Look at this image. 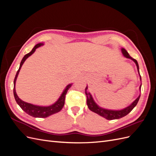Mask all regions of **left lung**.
<instances>
[{
  "label": "left lung",
  "instance_id": "1",
  "mask_svg": "<svg viewBox=\"0 0 156 156\" xmlns=\"http://www.w3.org/2000/svg\"><path fill=\"white\" fill-rule=\"evenodd\" d=\"M122 53H123V55H124V56H126V58H131V60H133L134 61L136 65V68H137L138 72L139 73V64H138L137 61H136L135 59L132 58L131 56H130V55H129L128 53H127L126 49H122ZM139 75H140V73H139ZM140 78L141 80L140 75ZM140 87H141V84L140 86ZM87 89H88V87L87 86V87L85 88V94H86L87 98V105H88V107L89 108V109L92 111V112L96 113V114L100 115L101 116L104 117L105 119H106L107 120H111L120 119V118L124 117V116H126L127 114H129V113L132 110H133V108L136 105V104H137V103H138L139 100L140 98V96H139L133 103H132L131 105H130L129 107L125 108L124 109H122L120 111L107 110V109H104V108L100 107L95 102H94L93 98L91 96V94L89 92H88Z\"/></svg>",
  "mask_w": 156,
  "mask_h": 156
}]
</instances>
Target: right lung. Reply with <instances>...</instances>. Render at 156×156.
I'll return each mask as SVG.
<instances>
[{
	"mask_svg": "<svg viewBox=\"0 0 156 156\" xmlns=\"http://www.w3.org/2000/svg\"><path fill=\"white\" fill-rule=\"evenodd\" d=\"M44 44L42 43L37 44L34 46V48L32 49V50L28 54L25 55L24 56V57L23 58L21 64H20V66L19 69L17 70V73L16 75L15 79H14L13 81V95H14V98H15V100L17 102V104L20 106V107L22 108V109L26 113H27L28 115H29L30 116H32L33 117H36V118H46L48 116H49L55 114V113H56L59 112L61 109H62V107L64 105V103H65V98H66V95L67 92L69 90V88L72 86V84H69L64 89V90L63 91L62 94H61L60 97L59 98V99L58 100V101H56L55 103H54L53 105H52L51 106H48V107H41V106H37V105H34L30 104V103H27L23 101V100H21L20 98H19V97L17 96L16 92V79L17 77V75L19 74V72H20V69L22 66V65L24 63L25 61L26 60V59L30 56L31 55H32L33 53H34L35 50L40 47L41 45H43Z\"/></svg>",
	"mask_w": 156,
	"mask_h": 156,
	"instance_id": "add662e5",
	"label": "right lung"
}]
</instances>
